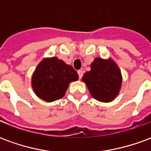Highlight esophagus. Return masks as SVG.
Listing matches in <instances>:
<instances>
[{
	"instance_id": "esophagus-1",
	"label": "esophagus",
	"mask_w": 151,
	"mask_h": 151,
	"mask_svg": "<svg viewBox=\"0 0 151 151\" xmlns=\"http://www.w3.org/2000/svg\"><path fill=\"white\" fill-rule=\"evenodd\" d=\"M83 73H84V71H83L82 69H80V70H78V76H79V78H82V75H83Z\"/></svg>"
}]
</instances>
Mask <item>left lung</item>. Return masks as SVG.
<instances>
[{"label":"left lung","mask_w":151,"mask_h":151,"mask_svg":"<svg viewBox=\"0 0 151 151\" xmlns=\"http://www.w3.org/2000/svg\"><path fill=\"white\" fill-rule=\"evenodd\" d=\"M82 79L92 97L103 103H109L116 98L122 85L120 68L111 58H95L91 70L86 72Z\"/></svg>","instance_id":"8db88e82"}]
</instances>
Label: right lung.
<instances>
[{"mask_svg":"<svg viewBox=\"0 0 151 151\" xmlns=\"http://www.w3.org/2000/svg\"><path fill=\"white\" fill-rule=\"evenodd\" d=\"M77 80L78 74L72 66L57 57H47L33 73L31 86L39 98L53 102L64 97L69 83Z\"/></svg>","mask_w":151,"mask_h":151,"instance_id":"add662e5","label":"right lung"}]
</instances>
